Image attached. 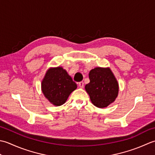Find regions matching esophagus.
<instances>
[{
  "mask_svg": "<svg viewBox=\"0 0 155 155\" xmlns=\"http://www.w3.org/2000/svg\"><path fill=\"white\" fill-rule=\"evenodd\" d=\"M78 85H79V87H81V88H83L84 86V83L83 81H80V82H79Z\"/></svg>",
  "mask_w": 155,
  "mask_h": 155,
  "instance_id": "obj_1",
  "label": "esophagus"
}]
</instances>
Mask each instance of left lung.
<instances>
[{
	"label": "left lung",
	"instance_id": "8db88e82",
	"mask_svg": "<svg viewBox=\"0 0 155 155\" xmlns=\"http://www.w3.org/2000/svg\"><path fill=\"white\" fill-rule=\"evenodd\" d=\"M90 83L85 89L91 102L97 108H103L115 101L118 94V83L109 68H96L89 73Z\"/></svg>",
	"mask_w": 155,
	"mask_h": 155
}]
</instances>
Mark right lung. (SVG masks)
<instances>
[{"instance_id":"obj_1","label":"right lung","mask_w":155,"mask_h":155,"mask_svg":"<svg viewBox=\"0 0 155 155\" xmlns=\"http://www.w3.org/2000/svg\"><path fill=\"white\" fill-rule=\"evenodd\" d=\"M76 88L77 84L61 67L49 68L41 82L44 96L57 106L63 105Z\"/></svg>"}]
</instances>
